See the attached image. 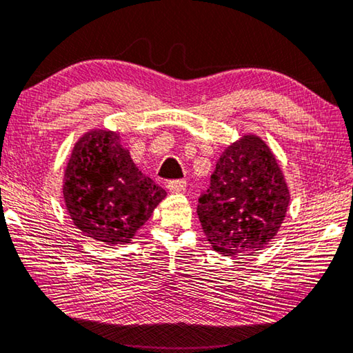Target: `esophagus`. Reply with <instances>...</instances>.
<instances>
[{
	"instance_id": "esophagus-1",
	"label": "esophagus",
	"mask_w": 353,
	"mask_h": 353,
	"mask_svg": "<svg viewBox=\"0 0 353 353\" xmlns=\"http://www.w3.org/2000/svg\"><path fill=\"white\" fill-rule=\"evenodd\" d=\"M184 188H186V181L184 180H170L169 183H167V189H169L173 194L181 192V190H184Z\"/></svg>"
}]
</instances>
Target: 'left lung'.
<instances>
[{"label":"left lung","mask_w":353,"mask_h":353,"mask_svg":"<svg viewBox=\"0 0 353 353\" xmlns=\"http://www.w3.org/2000/svg\"><path fill=\"white\" fill-rule=\"evenodd\" d=\"M290 189L274 153L247 134L222 153L197 214L208 241L221 255H252L274 239L285 221Z\"/></svg>","instance_id":"obj_1"}]
</instances>
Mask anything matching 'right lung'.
Here are the masks:
<instances>
[{"label": "right lung", "mask_w": 353, "mask_h": 353, "mask_svg": "<svg viewBox=\"0 0 353 353\" xmlns=\"http://www.w3.org/2000/svg\"><path fill=\"white\" fill-rule=\"evenodd\" d=\"M164 197L165 190L132 163L117 132L95 130L77 142L63 175V200L85 236L126 244Z\"/></svg>", "instance_id": "add662e5"}]
</instances>
